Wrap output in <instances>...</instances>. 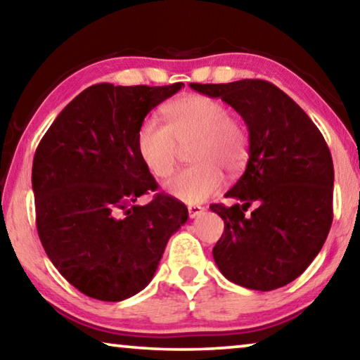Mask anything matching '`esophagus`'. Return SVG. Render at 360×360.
<instances>
[{
  "label": "esophagus",
  "mask_w": 360,
  "mask_h": 360,
  "mask_svg": "<svg viewBox=\"0 0 360 360\" xmlns=\"http://www.w3.org/2000/svg\"><path fill=\"white\" fill-rule=\"evenodd\" d=\"M187 210H189L191 218H197V216H200L203 211H205V208L200 207V205H189V207H187Z\"/></svg>",
  "instance_id": "obj_1"
}]
</instances>
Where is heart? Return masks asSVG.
I'll list each match as a JSON object with an SVG mask.
<instances>
[{
	"mask_svg": "<svg viewBox=\"0 0 360 360\" xmlns=\"http://www.w3.org/2000/svg\"><path fill=\"white\" fill-rule=\"evenodd\" d=\"M167 124L155 120L141 123L136 149L155 178L173 173L181 147H189L192 167L173 176L165 189L178 200L197 205L221 191L224 174H240L250 158V134L240 118L224 102L205 94H187L163 107Z\"/></svg>",
	"mask_w": 360,
	"mask_h": 360,
	"instance_id": "b5f03b06",
	"label": "heart"
}]
</instances>
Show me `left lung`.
Listing matches in <instances>:
<instances>
[{"label": "left lung", "instance_id": "1", "mask_svg": "<svg viewBox=\"0 0 360 360\" xmlns=\"http://www.w3.org/2000/svg\"><path fill=\"white\" fill-rule=\"evenodd\" d=\"M191 88L236 108L250 133L247 169L226 193L240 203L210 205L224 221L216 264L245 288H281L306 271L332 226L335 173L327 142L303 108L264 79ZM252 202L257 208L245 215Z\"/></svg>", "mask_w": 360, "mask_h": 360}]
</instances>
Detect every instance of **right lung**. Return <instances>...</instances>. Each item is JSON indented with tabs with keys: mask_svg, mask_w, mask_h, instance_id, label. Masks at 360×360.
<instances>
[{
	"mask_svg": "<svg viewBox=\"0 0 360 360\" xmlns=\"http://www.w3.org/2000/svg\"><path fill=\"white\" fill-rule=\"evenodd\" d=\"M184 86L93 84L39 141L32 168L37 231L48 258L89 298L123 301L152 281L187 208L167 193L136 205L157 181L136 134L147 113Z\"/></svg>",
	"mask_w": 360,
	"mask_h": 360,
	"instance_id": "1",
	"label": "right lung"
}]
</instances>
